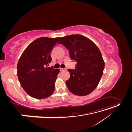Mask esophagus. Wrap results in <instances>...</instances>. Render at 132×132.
<instances>
[{
    "label": "esophagus",
    "instance_id": "1",
    "mask_svg": "<svg viewBox=\"0 0 132 132\" xmlns=\"http://www.w3.org/2000/svg\"><path fill=\"white\" fill-rule=\"evenodd\" d=\"M59 69H60V70H61V71H65V70H67V69H65V68H60Z\"/></svg>",
    "mask_w": 132,
    "mask_h": 132
}]
</instances>
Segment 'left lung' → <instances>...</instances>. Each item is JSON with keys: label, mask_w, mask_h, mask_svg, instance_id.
I'll use <instances>...</instances> for the list:
<instances>
[{"label": "left lung", "mask_w": 132, "mask_h": 132, "mask_svg": "<svg viewBox=\"0 0 132 132\" xmlns=\"http://www.w3.org/2000/svg\"><path fill=\"white\" fill-rule=\"evenodd\" d=\"M58 44L64 46L71 59L77 62L74 69H68V89L78 96L90 94L97 86L105 68L100 51L89 38L78 34L63 37Z\"/></svg>", "instance_id": "obj_1"}]
</instances>
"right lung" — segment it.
Instances as JSON below:
<instances>
[{
  "label": "right lung",
  "instance_id": "1",
  "mask_svg": "<svg viewBox=\"0 0 132 132\" xmlns=\"http://www.w3.org/2000/svg\"><path fill=\"white\" fill-rule=\"evenodd\" d=\"M61 37L38 38L23 51L17 66L20 83L26 93L37 99L46 98L53 93L59 69L48 67L51 52Z\"/></svg>",
  "mask_w": 132,
  "mask_h": 132
}]
</instances>
